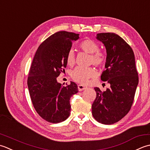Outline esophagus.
<instances>
[{
  "label": "esophagus",
  "instance_id": "esophagus-1",
  "mask_svg": "<svg viewBox=\"0 0 150 150\" xmlns=\"http://www.w3.org/2000/svg\"><path fill=\"white\" fill-rule=\"evenodd\" d=\"M78 88L79 91H83V90L86 89V88H87V87H84L83 85H78Z\"/></svg>",
  "mask_w": 150,
  "mask_h": 150
}]
</instances>
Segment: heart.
Masks as SVG:
<instances>
[{"mask_svg":"<svg viewBox=\"0 0 150 150\" xmlns=\"http://www.w3.org/2000/svg\"><path fill=\"white\" fill-rule=\"evenodd\" d=\"M79 47L82 50L88 54H91L90 62L96 66H103L105 63V55L102 52L99 51V46L95 41L91 39H85L80 42ZM66 62L67 65L73 66L75 63V55L74 51L70 50L66 56ZM96 74V72L92 67L83 68L77 67L71 73L72 78L74 81L81 84H87L90 78H94Z\"/></svg>","mask_w":150,"mask_h":150,"instance_id":"1","label":"heart"}]
</instances>
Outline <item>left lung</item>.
<instances>
[{"label":"left lung","instance_id":"1","mask_svg":"<svg viewBox=\"0 0 150 150\" xmlns=\"http://www.w3.org/2000/svg\"><path fill=\"white\" fill-rule=\"evenodd\" d=\"M96 39L104 45L107 52L106 70L101 79L111 86L103 92L94 88L96 97L92 114L100 123L112 124L129 111L139 83L138 72L132 48L121 37L114 33H100Z\"/></svg>","mask_w":150,"mask_h":150}]
</instances>
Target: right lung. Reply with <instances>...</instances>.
I'll list each match as a JSON object with an SVG mask.
<instances>
[{"label": "right lung", "instance_id": "obj_1", "mask_svg": "<svg viewBox=\"0 0 150 150\" xmlns=\"http://www.w3.org/2000/svg\"><path fill=\"white\" fill-rule=\"evenodd\" d=\"M79 34L61 31L50 35L39 46L30 67L28 87L33 105L41 118L51 123L69 117L71 98L78 92L74 82L63 86L57 78L65 71L66 56Z\"/></svg>", "mask_w": 150, "mask_h": 150}]
</instances>
